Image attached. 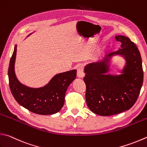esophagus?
I'll use <instances>...</instances> for the list:
<instances>
[{
	"label": "esophagus",
	"mask_w": 147,
	"mask_h": 147,
	"mask_svg": "<svg viewBox=\"0 0 147 147\" xmlns=\"http://www.w3.org/2000/svg\"><path fill=\"white\" fill-rule=\"evenodd\" d=\"M77 77H79V78H83L84 77V72L83 68L81 67H79L77 68Z\"/></svg>",
	"instance_id": "34e87169"
}]
</instances>
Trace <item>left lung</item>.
Segmentation results:
<instances>
[{"mask_svg":"<svg viewBox=\"0 0 147 147\" xmlns=\"http://www.w3.org/2000/svg\"><path fill=\"white\" fill-rule=\"evenodd\" d=\"M115 38L121 43L117 51L88 63L84 68L88 107L95 114L106 117L131 109L137 100L143 81L142 57L136 45L124 36H116ZM117 55L122 57L126 64L121 70L117 71L121 74H108L112 70V57Z\"/></svg>","mask_w":147,"mask_h":147,"instance_id":"obj_1","label":"left lung"}]
</instances>
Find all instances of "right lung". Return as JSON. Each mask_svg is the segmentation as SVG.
<instances>
[{"label":"right lung","instance_id":"add662e5","mask_svg":"<svg viewBox=\"0 0 147 147\" xmlns=\"http://www.w3.org/2000/svg\"><path fill=\"white\" fill-rule=\"evenodd\" d=\"M16 48L15 45L8 69L9 87L14 98L20 106L36 114L48 115L59 112L64 105L67 88L76 78L77 70L55 75L43 87L27 86L18 81L15 74Z\"/></svg>","mask_w":147,"mask_h":147}]
</instances>
